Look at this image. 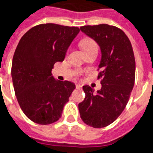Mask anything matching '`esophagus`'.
<instances>
[{
  "label": "esophagus",
  "instance_id": "34e87169",
  "mask_svg": "<svg viewBox=\"0 0 153 153\" xmlns=\"http://www.w3.org/2000/svg\"><path fill=\"white\" fill-rule=\"evenodd\" d=\"M76 88L80 90V89H82V86H81L80 84H77V85H76Z\"/></svg>",
  "mask_w": 153,
  "mask_h": 153
}]
</instances>
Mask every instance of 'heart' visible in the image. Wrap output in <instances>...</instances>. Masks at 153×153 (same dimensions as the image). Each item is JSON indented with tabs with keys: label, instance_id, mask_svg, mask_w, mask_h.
Segmentation results:
<instances>
[{
	"label": "heart",
	"instance_id": "b5f03b06",
	"mask_svg": "<svg viewBox=\"0 0 153 153\" xmlns=\"http://www.w3.org/2000/svg\"><path fill=\"white\" fill-rule=\"evenodd\" d=\"M81 46L82 47L84 51L86 52L87 51L92 50V49H97V44L94 40L91 38L83 39L81 42Z\"/></svg>",
	"mask_w": 153,
	"mask_h": 153
}]
</instances>
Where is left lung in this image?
<instances>
[{
    "mask_svg": "<svg viewBox=\"0 0 153 153\" xmlns=\"http://www.w3.org/2000/svg\"><path fill=\"white\" fill-rule=\"evenodd\" d=\"M81 30L101 48L98 79L102 88L95 92L83 86L86 94L78 104L81 118L95 128L105 127L118 117L127 106L134 86L136 63L131 42L121 29L107 24L84 26Z\"/></svg>",
    "mask_w": 153,
    "mask_h": 153,
    "instance_id": "left-lung-1",
    "label": "left lung"
}]
</instances>
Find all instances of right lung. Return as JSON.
<instances>
[{
  "label": "right lung",
  "instance_id": "obj_1",
  "mask_svg": "<svg viewBox=\"0 0 153 153\" xmlns=\"http://www.w3.org/2000/svg\"><path fill=\"white\" fill-rule=\"evenodd\" d=\"M76 26L41 24L23 35L15 51L11 77L22 111L32 122L48 125L58 121L76 86L53 77L51 70L63 62L78 34Z\"/></svg>",
  "mask_w": 153,
  "mask_h": 153
}]
</instances>
